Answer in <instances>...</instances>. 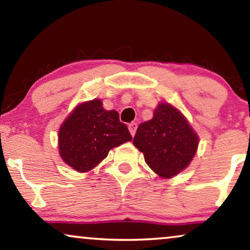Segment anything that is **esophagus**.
<instances>
[{"mask_svg":"<svg viewBox=\"0 0 250 250\" xmlns=\"http://www.w3.org/2000/svg\"><path fill=\"white\" fill-rule=\"evenodd\" d=\"M136 128H138V124H136V123H131V124L128 125L129 133H131L132 136H134L135 132H136Z\"/></svg>","mask_w":250,"mask_h":250,"instance_id":"esophagus-1","label":"esophagus"}]
</instances>
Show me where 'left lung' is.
Wrapping results in <instances>:
<instances>
[{
	"mask_svg": "<svg viewBox=\"0 0 250 250\" xmlns=\"http://www.w3.org/2000/svg\"><path fill=\"white\" fill-rule=\"evenodd\" d=\"M133 145L143 152L153 172L170 179L190 165L199 138L182 112L168 102H160L152 119L139 125Z\"/></svg>",
	"mask_w": 250,
	"mask_h": 250,
	"instance_id": "obj_1",
	"label": "left lung"
}]
</instances>
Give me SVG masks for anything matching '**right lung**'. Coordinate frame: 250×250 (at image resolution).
I'll use <instances>...</instances> for the list:
<instances>
[{"mask_svg": "<svg viewBox=\"0 0 250 250\" xmlns=\"http://www.w3.org/2000/svg\"><path fill=\"white\" fill-rule=\"evenodd\" d=\"M127 126L116 110H105L100 99L83 102L74 108L59 128L60 157L77 172L98 166L112 148L131 141Z\"/></svg>", "mask_w": 250, "mask_h": 250, "instance_id": "1", "label": "right lung"}]
</instances>
